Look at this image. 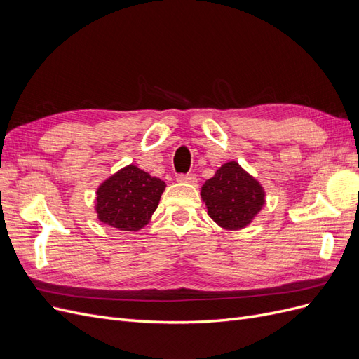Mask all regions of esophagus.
Returning a JSON list of instances; mask_svg holds the SVG:
<instances>
[{"label":"esophagus","mask_w":359,"mask_h":359,"mask_svg":"<svg viewBox=\"0 0 359 359\" xmlns=\"http://www.w3.org/2000/svg\"><path fill=\"white\" fill-rule=\"evenodd\" d=\"M178 181L180 182H186V184H196L198 178L194 177V175H180Z\"/></svg>","instance_id":"obj_1"}]
</instances>
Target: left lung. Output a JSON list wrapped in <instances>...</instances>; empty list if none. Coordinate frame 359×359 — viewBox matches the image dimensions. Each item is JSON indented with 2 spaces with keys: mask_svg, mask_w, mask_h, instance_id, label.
I'll use <instances>...</instances> for the list:
<instances>
[{
  "mask_svg": "<svg viewBox=\"0 0 359 359\" xmlns=\"http://www.w3.org/2000/svg\"><path fill=\"white\" fill-rule=\"evenodd\" d=\"M201 198L211 219L226 231H241L252 223L266 203L262 184L231 160L206 180Z\"/></svg>",
  "mask_w": 359,
  "mask_h": 359,
  "instance_id": "left-lung-1",
  "label": "left lung"
}]
</instances>
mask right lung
Returning a JSON list of instances; mask_svg holds the SVG:
<instances>
[{"label":"right lung","mask_w":359,"mask_h":359,"mask_svg":"<svg viewBox=\"0 0 359 359\" xmlns=\"http://www.w3.org/2000/svg\"><path fill=\"white\" fill-rule=\"evenodd\" d=\"M165 189L160 178L135 165L124 166L97 189V219L119 231L137 232L149 223Z\"/></svg>","instance_id":"right-lung-1"}]
</instances>
